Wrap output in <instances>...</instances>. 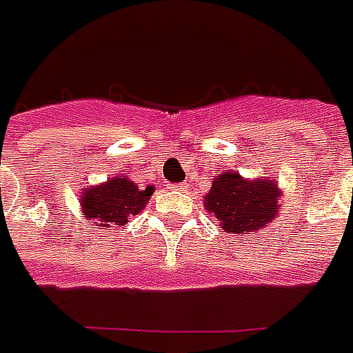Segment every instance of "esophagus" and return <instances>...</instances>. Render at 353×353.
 <instances>
[{"label": "esophagus", "mask_w": 353, "mask_h": 353, "mask_svg": "<svg viewBox=\"0 0 353 353\" xmlns=\"http://www.w3.org/2000/svg\"><path fill=\"white\" fill-rule=\"evenodd\" d=\"M169 188H172V190H184V188H186V186H184V184H172V186H169Z\"/></svg>", "instance_id": "esophagus-1"}]
</instances>
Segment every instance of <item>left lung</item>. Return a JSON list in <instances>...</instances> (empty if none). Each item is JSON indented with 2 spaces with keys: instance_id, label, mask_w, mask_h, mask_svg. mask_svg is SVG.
<instances>
[{
  "instance_id": "left-lung-1",
  "label": "left lung",
  "mask_w": 353,
  "mask_h": 353,
  "mask_svg": "<svg viewBox=\"0 0 353 353\" xmlns=\"http://www.w3.org/2000/svg\"><path fill=\"white\" fill-rule=\"evenodd\" d=\"M281 192L272 179H243L239 172L219 174L209 194H205L203 207L219 219L222 230L232 234H249L268 226L277 216V199Z\"/></svg>"
}]
</instances>
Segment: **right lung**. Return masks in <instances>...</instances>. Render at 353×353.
I'll return each instance as SVG.
<instances>
[{"mask_svg": "<svg viewBox=\"0 0 353 353\" xmlns=\"http://www.w3.org/2000/svg\"><path fill=\"white\" fill-rule=\"evenodd\" d=\"M154 194V186L139 188L127 176H112L99 186L85 188L79 197L81 212L87 221H92L94 226L102 230L123 226L131 214L141 212L150 196Z\"/></svg>", "mask_w": 353, "mask_h": 353, "instance_id": "obj_1", "label": "right lung"}]
</instances>
